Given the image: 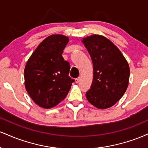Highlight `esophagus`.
I'll return each instance as SVG.
<instances>
[{
  "label": "esophagus",
  "instance_id": "34e87169",
  "mask_svg": "<svg viewBox=\"0 0 148 148\" xmlns=\"http://www.w3.org/2000/svg\"><path fill=\"white\" fill-rule=\"evenodd\" d=\"M80 81H81V77H78L77 79H76V84H79L80 82Z\"/></svg>",
  "mask_w": 148,
  "mask_h": 148
}]
</instances>
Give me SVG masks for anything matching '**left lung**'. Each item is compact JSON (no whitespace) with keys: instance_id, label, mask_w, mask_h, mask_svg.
<instances>
[{"instance_id":"1","label":"left lung","mask_w":148,"mask_h":148,"mask_svg":"<svg viewBox=\"0 0 148 148\" xmlns=\"http://www.w3.org/2000/svg\"><path fill=\"white\" fill-rule=\"evenodd\" d=\"M93 64V80L86 92L90 103L100 109L109 108L126 91L130 67L120 51L109 40L93 35L83 40Z\"/></svg>"}]
</instances>
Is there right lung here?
<instances>
[{
  "label": "right lung",
  "instance_id": "obj_1",
  "mask_svg": "<svg viewBox=\"0 0 148 148\" xmlns=\"http://www.w3.org/2000/svg\"><path fill=\"white\" fill-rule=\"evenodd\" d=\"M69 42L62 35H51L37 47L25 64V89L38 106L50 108L68 94L75 80L69 76L70 64L62 54Z\"/></svg>",
  "mask_w": 148,
  "mask_h": 148
}]
</instances>
